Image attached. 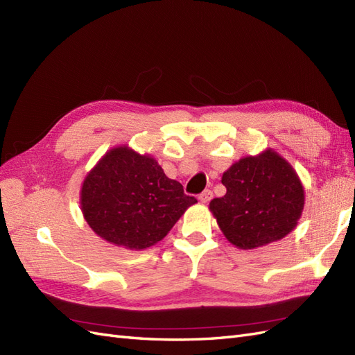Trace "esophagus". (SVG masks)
I'll list each match as a JSON object with an SVG mask.
<instances>
[{"mask_svg":"<svg viewBox=\"0 0 355 355\" xmlns=\"http://www.w3.org/2000/svg\"><path fill=\"white\" fill-rule=\"evenodd\" d=\"M213 198V192H211V190H204V192L201 193V195H199V201H201V202H204V204H207L208 201H210V199Z\"/></svg>","mask_w":355,"mask_h":355,"instance_id":"obj_1","label":"esophagus"}]
</instances>
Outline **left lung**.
<instances>
[{
    "mask_svg": "<svg viewBox=\"0 0 355 355\" xmlns=\"http://www.w3.org/2000/svg\"><path fill=\"white\" fill-rule=\"evenodd\" d=\"M222 184L226 195L213 199L210 211L235 248L250 250L282 240L302 217V180L275 150L235 162L223 172Z\"/></svg>",
    "mask_w": 355,
    "mask_h": 355,
    "instance_id": "1",
    "label": "left lung"
}]
</instances>
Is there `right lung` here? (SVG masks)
Instances as JSON below:
<instances>
[{
	"label": "right lung",
	"instance_id": "add662e5",
	"mask_svg": "<svg viewBox=\"0 0 355 355\" xmlns=\"http://www.w3.org/2000/svg\"><path fill=\"white\" fill-rule=\"evenodd\" d=\"M178 181L165 175L150 154L129 145L106 151L80 187V210L100 239L130 250L163 240L190 205Z\"/></svg>",
	"mask_w": 355,
	"mask_h": 355
}]
</instances>
